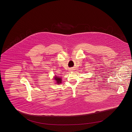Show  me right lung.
<instances>
[{
	"instance_id": "1",
	"label": "right lung",
	"mask_w": 132,
	"mask_h": 132,
	"mask_svg": "<svg viewBox=\"0 0 132 132\" xmlns=\"http://www.w3.org/2000/svg\"><path fill=\"white\" fill-rule=\"evenodd\" d=\"M54 79L56 80L57 83H58V84H60L62 82L61 81V79L60 78H58V77H56V76L54 78Z\"/></svg>"
}]
</instances>
